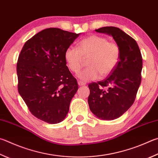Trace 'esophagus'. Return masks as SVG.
I'll return each mask as SVG.
<instances>
[{"label": "esophagus", "instance_id": "34e87169", "mask_svg": "<svg viewBox=\"0 0 158 158\" xmlns=\"http://www.w3.org/2000/svg\"><path fill=\"white\" fill-rule=\"evenodd\" d=\"M78 85H79V86H82V85H85V83H84V82L81 81H78Z\"/></svg>", "mask_w": 158, "mask_h": 158}]
</instances>
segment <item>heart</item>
Segmentation results:
<instances>
[{
	"label": "heart",
	"instance_id": "heart-1",
	"mask_svg": "<svg viewBox=\"0 0 158 158\" xmlns=\"http://www.w3.org/2000/svg\"><path fill=\"white\" fill-rule=\"evenodd\" d=\"M64 56L68 68L75 73L81 70L84 59L90 57L89 67L77 74L81 81H88L99 79L101 74H110L118 64L120 50L116 43L108 41L106 37L91 35L81 40L78 48H67Z\"/></svg>",
	"mask_w": 158,
	"mask_h": 158
}]
</instances>
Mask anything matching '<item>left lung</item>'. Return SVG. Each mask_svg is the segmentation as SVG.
Listing matches in <instances>:
<instances>
[{
    "mask_svg": "<svg viewBox=\"0 0 158 158\" xmlns=\"http://www.w3.org/2000/svg\"><path fill=\"white\" fill-rule=\"evenodd\" d=\"M113 37L120 50L118 64L105 79L88 85V102L92 113L104 120H113L128 110L141 84L142 58L135 40L115 27L95 30ZM107 87L106 90L101 87Z\"/></svg>",
    "mask_w": 158,
    "mask_h": 158,
    "instance_id": "left-lung-1",
    "label": "left lung"
}]
</instances>
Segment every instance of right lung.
Returning <instances> with one entry per match:
<instances>
[{"mask_svg":"<svg viewBox=\"0 0 158 158\" xmlns=\"http://www.w3.org/2000/svg\"><path fill=\"white\" fill-rule=\"evenodd\" d=\"M79 35L48 28L25 42L19 54V93L31 114L48 124H57L65 118L78 90L64 55Z\"/></svg>","mask_w":158,"mask_h":158,"instance_id":"1","label":"right lung"}]
</instances>
